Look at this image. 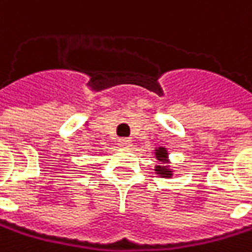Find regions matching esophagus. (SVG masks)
Instances as JSON below:
<instances>
[{
	"label": "esophagus",
	"instance_id": "esophagus-1",
	"mask_svg": "<svg viewBox=\"0 0 252 252\" xmlns=\"http://www.w3.org/2000/svg\"><path fill=\"white\" fill-rule=\"evenodd\" d=\"M118 145L122 148H128V147H131V139L130 137H121V139H118Z\"/></svg>",
	"mask_w": 252,
	"mask_h": 252
}]
</instances>
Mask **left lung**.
Here are the masks:
<instances>
[{"label":"left lung","instance_id":"left-lung-1","mask_svg":"<svg viewBox=\"0 0 252 252\" xmlns=\"http://www.w3.org/2000/svg\"><path fill=\"white\" fill-rule=\"evenodd\" d=\"M156 156H157V160H163V158H166V151H164L163 148H160V150H157V154H156ZM157 171H160L163 175H169V174H168L169 171H164V169H160V168H158Z\"/></svg>","mask_w":252,"mask_h":252}]
</instances>
